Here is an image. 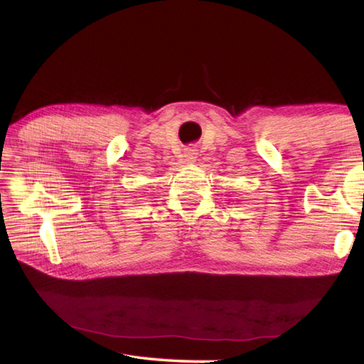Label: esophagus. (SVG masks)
<instances>
[{
	"mask_svg": "<svg viewBox=\"0 0 364 364\" xmlns=\"http://www.w3.org/2000/svg\"><path fill=\"white\" fill-rule=\"evenodd\" d=\"M186 159H188L189 162H194V159H196V153H194V150H189V151L186 153Z\"/></svg>",
	"mask_w": 364,
	"mask_h": 364,
	"instance_id": "34e87169",
	"label": "esophagus"
}]
</instances>
